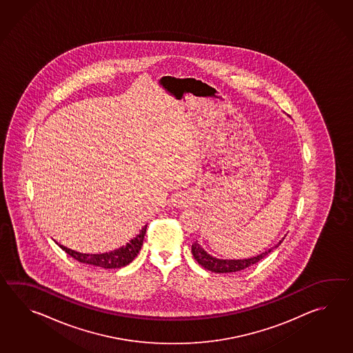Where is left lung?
Listing matches in <instances>:
<instances>
[{"instance_id":"1","label":"left lung","mask_w":353,"mask_h":353,"mask_svg":"<svg viewBox=\"0 0 353 353\" xmlns=\"http://www.w3.org/2000/svg\"><path fill=\"white\" fill-rule=\"evenodd\" d=\"M284 240V239H283ZM283 240L279 242L278 245L275 246L276 248L279 245L283 242ZM272 248L265 251L260 255L250 257V259H243V260H223V259H217L210 256L204 248L198 243V241H195L194 243L192 245V254L194 256L196 263L203 266L205 270L212 271V272H217V274H223V272H236V271L245 270L250 266L255 265L259 263L261 259L268 255L269 252L272 251Z\"/></svg>"}]
</instances>
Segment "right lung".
<instances>
[{
  "mask_svg": "<svg viewBox=\"0 0 353 353\" xmlns=\"http://www.w3.org/2000/svg\"><path fill=\"white\" fill-rule=\"evenodd\" d=\"M146 227H148V225H143L140 233L130 241L128 243H126L125 246L110 251V252H105V254H82V252L70 250V248H65V246L59 245V243L58 245L61 248V250H64L67 252L68 255L72 256L79 263L97 266V268H102V269H121L128 263H132V260L140 252L141 246H143V237H145V233H146Z\"/></svg>",
  "mask_w": 353,
  "mask_h": 353,
  "instance_id": "right-lung-1",
  "label": "right lung"
}]
</instances>
